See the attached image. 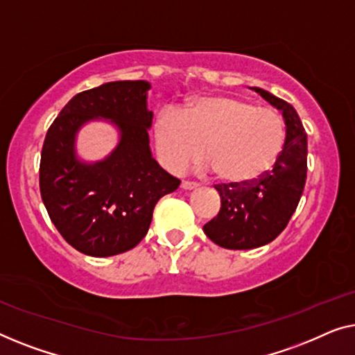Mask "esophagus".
<instances>
[{
    "instance_id": "1",
    "label": "esophagus",
    "mask_w": 355,
    "mask_h": 355,
    "mask_svg": "<svg viewBox=\"0 0 355 355\" xmlns=\"http://www.w3.org/2000/svg\"><path fill=\"white\" fill-rule=\"evenodd\" d=\"M180 187H182L183 189H194V188H198V183H194V182H187V180H183V182H182V184H180Z\"/></svg>"
}]
</instances>
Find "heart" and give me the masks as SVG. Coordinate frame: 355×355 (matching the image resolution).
I'll use <instances>...</instances> for the list:
<instances>
[{
    "instance_id": "obj_1",
    "label": "heart",
    "mask_w": 355,
    "mask_h": 355,
    "mask_svg": "<svg viewBox=\"0 0 355 355\" xmlns=\"http://www.w3.org/2000/svg\"><path fill=\"white\" fill-rule=\"evenodd\" d=\"M153 138L168 172H184L204 154L202 171L239 187L275 166L286 144V123L278 112L246 99L202 96L189 101L182 116L162 109L154 119Z\"/></svg>"
}]
</instances>
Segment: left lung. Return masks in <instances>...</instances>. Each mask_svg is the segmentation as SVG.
Here are the masks:
<instances>
[{"label": "left lung", "mask_w": 355, "mask_h": 355, "mask_svg": "<svg viewBox=\"0 0 355 355\" xmlns=\"http://www.w3.org/2000/svg\"><path fill=\"white\" fill-rule=\"evenodd\" d=\"M252 89L282 111L286 144L272 171L256 182L216 184L220 211L202 230L225 249H254L273 241L296 211L307 177V135L296 109L266 89Z\"/></svg>", "instance_id": "8db88e82"}]
</instances>
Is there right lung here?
Listing matches in <instances>:
<instances>
[{"label": "right lung", "mask_w": 355, "mask_h": 355, "mask_svg": "<svg viewBox=\"0 0 355 355\" xmlns=\"http://www.w3.org/2000/svg\"><path fill=\"white\" fill-rule=\"evenodd\" d=\"M151 83L119 80L73 96L49 127L40 161V193L48 216L77 251L109 257L146 236L159 199L180 180L159 166L149 148ZM106 120L119 143L96 163L78 157L76 135L85 123Z\"/></svg>", "instance_id": "obj_1"}]
</instances>
